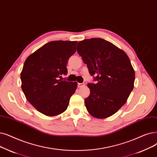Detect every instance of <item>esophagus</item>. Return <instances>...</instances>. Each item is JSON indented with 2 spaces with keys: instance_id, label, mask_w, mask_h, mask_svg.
I'll use <instances>...</instances> for the list:
<instances>
[{
  "instance_id": "esophagus-1",
  "label": "esophagus",
  "mask_w": 157,
  "mask_h": 157,
  "mask_svg": "<svg viewBox=\"0 0 157 157\" xmlns=\"http://www.w3.org/2000/svg\"><path fill=\"white\" fill-rule=\"evenodd\" d=\"M85 83H78V86L79 87V88H81V87H83L84 86H85Z\"/></svg>"
}]
</instances>
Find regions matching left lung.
<instances>
[{
    "mask_svg": "<svg viewBox=\"0 0 157 157\" xmlns=\"http://www.w3.org/2000/svg\"><path fill=\"white\" fill-rule=\"evenodd\" d=\"M77 51L97 81L87 85L90 90L85 99L87 111L98 119L112 116L133 89L135 71L130 60L124 51L102 38L79 42Z\"/></svg>",
    "mask_w": 157,
    "mask_h": 157,
    "instance_id": "8db88e82",
    "label": "left lung"
}]
</instances>
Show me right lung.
Masks as SVG:
<instances>
[{
  "mask_svg": "<svg viewBox=\"0 0 157 157\" xmlns=\"http://www.w3.org/2000/svg\"><path fill=\"white\" fill-rule=\"evenodd\" d=\"M77 41H52L27 58L20 74L25 96L36 110L47 116L64 112L78 83L59 79L67 74V64L76 52Z\"/></svg>",
  "mask_w": 157,
  "mask_h": 157,
  "instance_id": "right-lung-1",
  "label": "right lung"
}]
</instances>
